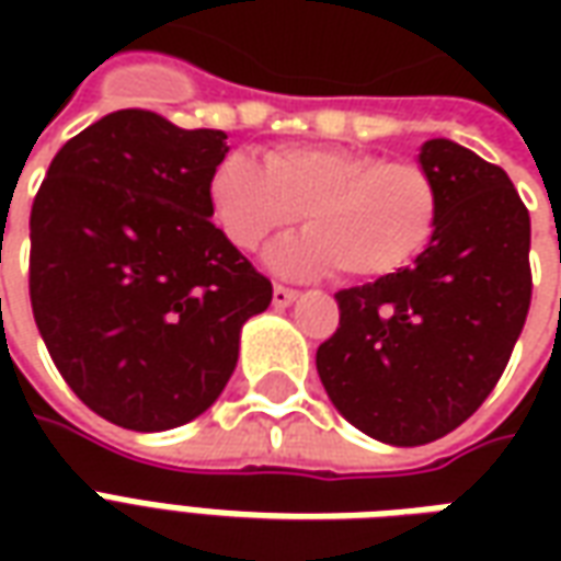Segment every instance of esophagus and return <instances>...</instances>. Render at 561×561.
Instances as JSON below:
<instances>
[{"label":"esophagus","mask_w":561,"mask_h":561,"mask_svg":"<svg viewBox=\"0 0 561 561\" xmlns=\"http://www.w3.org/2000/svg\"><path fill=\"white\" fill-rule=\"evenodd\" d=\"M294 297H297V291H294V288H288V285H273V306H276V309L291 306Z\"/></svg>","instance_id":"obj_1"}]
</instances>
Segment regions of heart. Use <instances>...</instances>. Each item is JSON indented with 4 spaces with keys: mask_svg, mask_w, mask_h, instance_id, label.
Wrapping results in <instances>:
<instances>
[{
    "mask_svg": "<svg viewBox=\"0 0 561 561\" xmlns=\"http://www.w3.org/2000/svg\"><path fill=\"white\" fill-rule=\"evenodd\" d=\"M209 204L237 249L255 252L300 216L309 231L276 245L285 273L381 279L409 267L442 213L435 176L417 161H388L348 147H276L261 168L228 156L209 176Z\"/></svg>",
    "mask_w": 561,
    "mask_h": 561,
    "instance_id": "heart-1",
    "label": "heart"
}]
</instances>
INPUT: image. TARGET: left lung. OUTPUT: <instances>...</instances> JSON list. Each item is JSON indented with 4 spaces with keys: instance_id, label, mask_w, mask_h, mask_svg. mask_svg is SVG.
Returning <instances> with one entry per match:
<instances>
[{
    "instance_id": "obj_1",
    "label": "left lung",
    "mask_w": 561,
    "mask_h": 561,
    "mask_svg": "<svg viewBox=\"0 0 561 561\" xmlns=\"http://www.w3.org/2000/svg\"><path fill=\"white\" fill-rule=\"evenodd\" d=\"M442 213L412 267L336 294L340 328L318 345L321 385L388 445H426L493 393L531 304L529 209L507 173L454 140H426Z\"/></svg>"
}]
</instances>
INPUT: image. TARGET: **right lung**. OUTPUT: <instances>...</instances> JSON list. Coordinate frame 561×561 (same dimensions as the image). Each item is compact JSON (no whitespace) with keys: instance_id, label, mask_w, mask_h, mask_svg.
<instances>
[{"instance_id":"add662e5","label":"right lung","mask_w":561,"mask_h":561,"mask_svg":"<svg viewBox=\"0 0 561 561\" xmlns=\"http://www.w3.org/2000/svg\"><path fill=\"white\" fill-rule=\"evenodd\" d=\"M219 128L102 116L59 149L30 216V300L68 388L156 433L207 412L273 285L209 221Z\"/></svg>"}]
</instances>
